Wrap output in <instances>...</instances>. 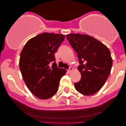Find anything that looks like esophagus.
Returning a JSON list of instances; mask_svg holds the SVG:
<instances>
[{"label": "esophagus", "instance_id": "obj_1", "mask_svg": "<svg viewBox=\"0 0 126 126\" xmlns=\"http://www.w3.org/2000/svg\"><path fill=\"white\" fill-rule=\"evenodd\" d=\"M72 70H73V68H72V67H70V68H69V69H68V71H68V73H71V72L72 71Z\"/></svg>", "mask_w": 126, "mask_h": 126}]
</instances>
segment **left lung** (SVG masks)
Here are the masks:
<instances>
[{
	"label": "left lung",
	"mask_w": 126,
	"mask_h": 126,
	"mask_svg": "<svg viewBox=\"0 0 126 126\" xmlns=\"http://www.w3.org/2000/svg\"><path fill=\"white\" fill-rule=\"evenodd\" d=\"M66 38L77 52L81 79L74 83L76 90L83 95L96 93L107 80L112 58L107 47L89 35L79 33L66 35Z\"/></svg>",
	"instance_id": "obj_1"
}]
</instances>
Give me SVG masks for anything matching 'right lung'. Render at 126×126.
<instances>
[{
  "mask_svg": "<svg viewBox=\"0 0 126 126\" xmlns=\"http://www.w3.org/2000/svg\"><path fill=\"white\" fill-rule=\"evenodd\" d=\"M65 35L44 32L29 39L20 55L19 68L27 87L41 99L55 95L60 80L66 72L58 68L55 53Z\"/></svg>",
  "mask_w": 126,
  "mask_h": 126,
  "instance_id": "obj_1",
  "label": "right lung"
}]
</instances>
